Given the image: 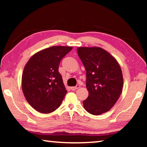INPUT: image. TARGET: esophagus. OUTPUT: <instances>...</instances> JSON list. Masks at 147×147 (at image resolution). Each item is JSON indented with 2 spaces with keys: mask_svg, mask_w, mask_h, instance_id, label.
I'll use <instances>...</instances> for the list:
<instances>
[{
  "mask_svg": "<svg viewBox=\"0 0 147 147\" xmlns=\"http://www.w3.org/2000/svg\"><path fill=\"white\" fill-rule=\"evenodd\" d=\"M80 88V86L79 85H76L74 87H71V89L72 91H75V90H76V89H79Z\"/></svg>",
  "mask_w": 147,
  "mask_h": 147,
  "instance_id": "esophagus-1",
  "label": "esophagus"
}]
</instances>
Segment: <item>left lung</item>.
I'll list each match as a JSON object with an SVG mask.
<instances>
[{"instance_id": "1", "label": "left lung", "mask_w": 147, "mask_h": 147, "mask_svg": "<svg viewBox=\"0 0 147 147\" xmlns=\"http://www.w3.org/2000/svg\"><path fill=\"white\" fill-rule=\"evenodd\" d=\"M77 53L86 71L88 98L83 101L88 113L98 115L108 111L120 96L123 73L118 61L100 47H78Z\"/></svg>"}]
</instances>
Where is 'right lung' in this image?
Returning a JSON list of instances; mask_svg holds the SVG:
<instances>
[{"mask_svg":"<svg viewBox=\"0 0 147 147\" xmlns=\"http://www.w3.org/2000/svg\"><path fill=\"white\" fill-rule=\"evenodd\" d=\"M73 47L53 46L34 54L24 66L22 90L32 108L43 113L55 111L67 93L58 72L61 59Z\"/></svg>","mask_w":147,"mask_h":147,"instance_id":"add662e5","label":"right lung"}]
</instances>
